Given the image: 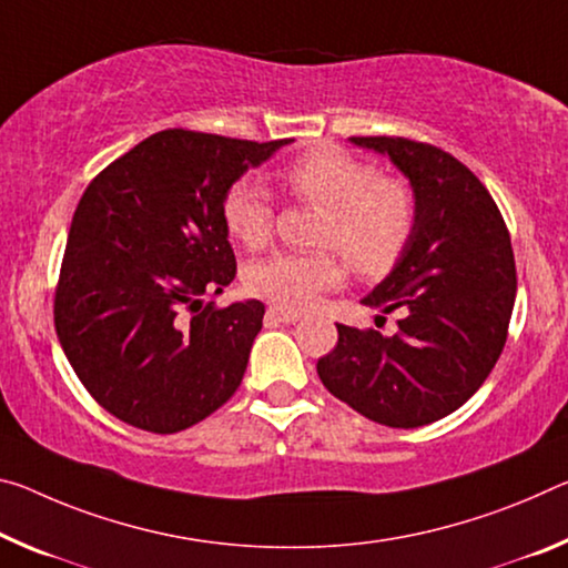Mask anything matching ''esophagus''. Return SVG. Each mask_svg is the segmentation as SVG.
Returning <instances> with one entry per match:
<instances>
[{
	"label": "esophagus",
	"instance_id": "1",
	"mask_svg": "<svg viewBox=\"0 0 568 568\" xmlns=\"http://www.w3.org/2000/svg\"><path fill=\"white\" fill-rule=\"evenodd\" d=\"M267 318H273L277 323H295V321L303 318V313L291 311V308H283V305H270Z\"/></svg>",
	"mask_w": 568,
	"mask_h": 568
}]
</instances>
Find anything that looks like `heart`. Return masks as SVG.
<instances>
[{
	"instance_id": "heart-1",
	"label": "heart",
	"mask_w": 568,
	"mask_h": 568,
	"mask_svg": "<svg viewBox=\"0 0 568 568\" xmlns=\"http://www.w3.org/2000/svg\"><path fill=\"white\" fill-rule=\"evenodd\" d=\"M283 182L301 202L326 210L318 230L321 247L338 248L356 273H389L407 250L417 204L412 189L376 166L336 146L313 149L283 169ZM227 232L247 250L263 247L273 235V204L255 179H242L224 196ZM346 263L332 250L275 252L247 270V287L260 298L291 311L316 303L321 293L344 283Z\"/></svg>"
}]
</instances>
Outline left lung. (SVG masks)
<instances>
[{
	"label": "left lung",
	"mask_w": 568,
	"mask_h": 568,
	"mask_svg": "<svg viewBox=\"0 0 568 568\" xmlns=\"http://www.w3.org/2000/svg\"><path fill=\"white\" fill-rule=\"evenodd\" d=\"M409 179L417 220L392 273L362 301L399 311L397 333L338 328L318 358L333 397L366 419L412 429L447 417L488 379L508 338L516 260L498 204L447 151L402 136H351Z\"/></svg>",
	"instance_id": "8db88e82"
}]
</instances>
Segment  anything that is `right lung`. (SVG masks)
<instances>
[{
    "label": "right lung",
    "instance_id": "obj_1",
    "mask_svg": "<svg viewBox=\"0 0 568 568\" xmlns=\"http://www.w3.org/2000/svg\"><path fill=\"white\" fill-rule=\"evenodd\" d=\"M285 143L159 131L80 196L55 331L90 397L125 425L171 435L237 392L265 305L217 308L204 295L237 273L224 196Z\"/></svg>",
    "mask_w": 568,
    "mask_h": 568
}]
</instances>
